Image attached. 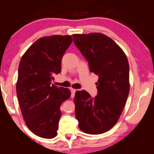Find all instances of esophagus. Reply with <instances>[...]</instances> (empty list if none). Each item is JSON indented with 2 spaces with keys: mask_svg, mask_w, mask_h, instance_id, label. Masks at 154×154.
Returning a JSON list of instances; mask_svg holds the SVG:
<instances>
[{
  "mask_svg": "<svg viewBox=\"0 0 154 154\" xmlns=\"http://www.w3.org/2000/svg\"><path fill=\"white\" fill-rule=\"evenodd\" d=\"M71 92H72L71 97H72V98H74V97H75V95L76 90L75 89H73V88H71Z\"/></svg>",
  "mask_w": 154,
  "mask_h": 154,
  "instance_id": "1",
  "label": "esophagus"
}]
</instances>
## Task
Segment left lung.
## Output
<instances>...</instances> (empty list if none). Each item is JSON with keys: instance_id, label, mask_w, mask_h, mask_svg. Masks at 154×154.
<instances>
[{"instance_id": "1", "label": "left lung", "mask_w": 154, "mask_h": 154, "mask_svg": "<svg viewBox=\"0 0 154 154\" xmlns=\"http://www.w3.org/2000/svg\"><path fill=\"white\" fill-rule=\"evenodd\" d=\"M74 42L98 75V95L77 91L74 103L79 128L91 135L111 129L119 119L130 92L129 63L125 52L112 39L101 33L74 34Z\"/></svg>"}]
</instances>
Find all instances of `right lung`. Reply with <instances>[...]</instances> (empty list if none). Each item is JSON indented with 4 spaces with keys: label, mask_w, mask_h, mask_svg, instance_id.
I'll use <instances>...</instances> for the list:
<instances>
[{
    "label": "right lung",
    "mask_w": 154,
    "mask_h": 154,
    "mask_svg": "<svg viewBox=\"0 0 154 154\" xmlns=\"http://www.w3.org/2000/svg\"><path fill=\"white\" fill-rule=\"evenodd\" d=\"M70 35L38 39L23 55L19 66L17 94L27 128L43 138L57 135L61 103L70 98L68 88L51 82L61 72L63 54L72 43Z\"/></svg>",
    "instance_id": "obj_1"
}]
</instances>
